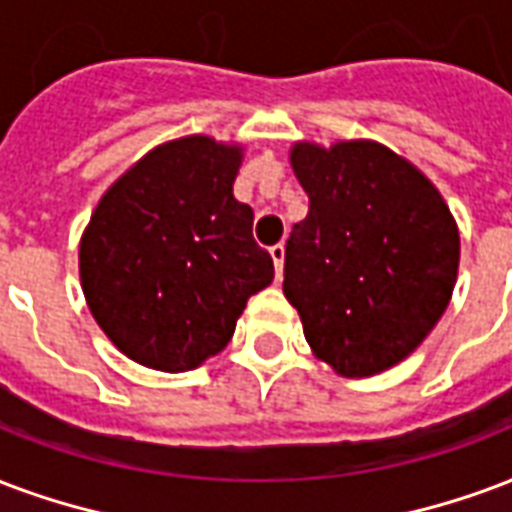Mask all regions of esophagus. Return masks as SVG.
<instances>
[{"instance_id": "1", "label": "esophagus", "mask_w": 512, "mask_h": 512, "mask_svg": "<svg viewBox=\"0 0 512 512\" xmlns=\"http://www.w3.org/2000/svg\"><path fill=\"white\" fill-rule=\"evenodd\" d=\"M268 252H271V257H274L276 276L282 279V268H285V244H274Z\"/></svg>"}]
</instances>
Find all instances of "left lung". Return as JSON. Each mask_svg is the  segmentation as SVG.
I'll list each match as a JSON object with an SVG mask.
<instances>
[{"label": "left lung", "instance_id": "left-lung-1", "mask_svg": "<svg viewBox=\"0 0 512 512\" xmlns=\"http://www.w3.org/2000/svg\"><path fill=\"white\" fill-rule=\"evenodd\" d=\"M309 214L285 246V298L312 352L342 377L404 361L448 309L458 227L412 162L374 140L295 143Z\"/></svg>", "mask_w": 512, "mask_h": 512}]
</instances>
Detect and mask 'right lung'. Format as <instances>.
Listing matches in <instances>:
<instances>
[{
  "instance_id": "1",
  "label": "right lung",
  "mask_w": 512,
  "mask_h": 512,
  "mask_svg": "<svg viewBox=\"0 0 512 512\" xmlns=\"http://www.w3.org/2000/svg\"><path fill=\"white\" fill-rule=\"evenodd\" d=\"M241 151L208 135L168 140L102 195L83 230L86 304L140 366L198 369L274 279V260L252 238V208L233 198Z\"/></svg>"
}]
</instances>
